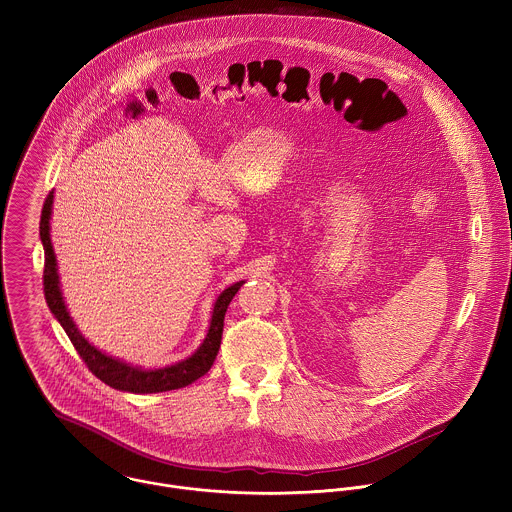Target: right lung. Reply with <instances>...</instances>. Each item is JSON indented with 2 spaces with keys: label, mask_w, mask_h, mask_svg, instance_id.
Returning <instances> with one entry per match:
<instances>
[{
  "label": "right lung",
  "mask_w": 512,
  "mask_h": 512,
  "mask_svg": "<svg viewBox=\"0 0 512 512\" xmlns=\"http://www.w3.org/2000/svg\"><path fill=\"white\" fill-rule=\"evenodd\" d=\"M51 207H53V191L45 199V205H43V211H41V222H39V232H41V240H43V248H45L43 292H45L49 309L53 311V315L59 319V323L67 331L76 353L80 355L84 365L88 366V370L96 378H100L104 384H108L116 390L136 392V394L177 390V388H183V386L195 382L203 374H207L215 363V359H217V353H219L222 327H224V313L228 309V303L232 301V297L236 295L244 282H236L234 286H230V288H226L224 292L220 293L219 299L215 303V309H213L207 339L203 341V345L199 347V351L195 355H191L189 359H185L181 363L165 366V368H157V370H142V368H136V366L126 365V363H122L118 359H112V357L100 353L98 349H94L78 333V329H76V325H74L73 319H71V315L65 307L63 295L59 290L57 260H55L51 234H49Z\"/></svg>",
  "instance_id": "obj_1"
}]
</instances>
